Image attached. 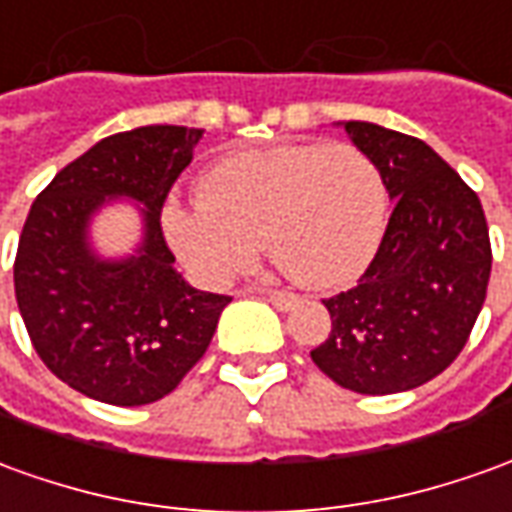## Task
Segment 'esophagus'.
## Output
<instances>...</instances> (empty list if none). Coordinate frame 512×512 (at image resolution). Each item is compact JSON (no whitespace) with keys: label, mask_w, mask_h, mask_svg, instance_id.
<instances>
[{"label":"esophagus","mask_w":512,"mask_h":512,"mask_svg":"<svg viewBox=\"0 0 512 512\" xmlns=\"http://www.w3.org/2000/svg\"><path fill=\"white\" fill-rule=\"evenodd\" d=\"M255 291L266 293L268 302L277 307V310H291V307H296V302H299V299L288 291H274V288H255Z\"/></svg>","instance_id":"esophagus-1"}]
</instances>
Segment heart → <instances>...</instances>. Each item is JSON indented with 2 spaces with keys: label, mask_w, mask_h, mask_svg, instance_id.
<instances>
[{
  "label": "heart",
  "mask_w": 512,
  "mask_h": 512,
  "mask_svg": "<svg viewBox=\"0 0 512 512\" xmlns=\"http://www.w3.org/2000/svg\"><path fill=\"white\" fill-rule=\"evenodd\" d=\"M388 191L374 157L355 144H280L216 160L202 196L160 210L171 249L205 282L244 271L266 241L296 285L330 291L355 282L377 255Z\"/></svg>",
  "instance_id": "heart-1"
}]
</instances>
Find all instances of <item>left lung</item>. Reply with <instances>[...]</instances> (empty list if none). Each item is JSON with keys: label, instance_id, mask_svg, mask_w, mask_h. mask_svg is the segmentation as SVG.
I'll return each instance as SVG.
<instances>
[{"label": "left lung", "instance_id": "8db88e82", "mask_svg": "<svg viewBox=\"0 0 512 512\" xmlns=\"http://www.w3.org/2000/svg\"><path fill=\"white\" fill-rule=\"evenodd\" d=\"M380 166L393 213L355 288L324 299L332 330L310 352L332 382L368 396L413 391L466 346L491 241L477 194L432 146L371 121H341Z\"/></svg>", "mask_w": 512, "mask_h": 512}]
</instances>
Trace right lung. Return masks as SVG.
<instances>
[{
	"label": "right lung",
	"instance_id": "obj_1",
	"mask_svg": "<svg viewBox=\"0 0 512 512\" xmlns=\"http://www.w3.org/2000/svg\"><path fill=\"white\" fill-rule=\"evenodd\" d=\"M202 132L152 124L110 135L57 171L24 221L13 282L30 341L57 380L96 402L163 399L205 355L230 305L182 280L160 230ZM119 198L139 210L142 241L130 256L105 258L90 224Z\"/></svg>",
	"mask_w": 512,
	"mask_h": 512
}]
</instances>
